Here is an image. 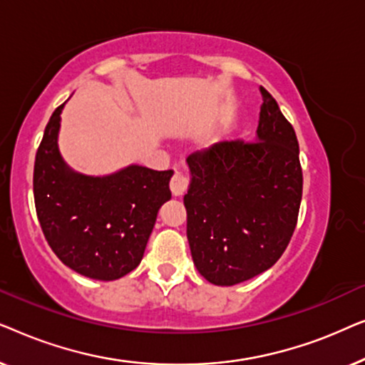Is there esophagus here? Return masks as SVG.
Segmentation results:
<instances>
[{
    "label": "esophagus",
    "mask_w": 365,
    "mask_h": 365,
    "mask_svg": "<svg viewBox=\"0 0 365 365\" xmlns=\"http://www.w3.org/2000/svg\"><path fill=\"white\" fill-rule=\"evenodd\" d=\"M187 186H189V178L186 176V174L181 171H176L173 174L171 182H169V187H171L173 196H176V197L182 196V194L187 191Z\"/></svg>",
    "instance_id": "34e87169"
}]
</instances>
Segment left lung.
I'll return each mask as SVG.
<instances>
[{
	"mask_svg": "<svg viewBox=\"0 0 365 365\" xmlns=\"http://www.w3.org/2000/svg\"><path fill=\"white\" fill-rule=\"evenodd\" d=\"M254 141H222L187 158V241L201 276L234 286L267 271L286 251L302 199L292 124L261 86Z\"/></svg>",
	"mask_w": 365,
	"mask_h": 365,
	"instance_id": "obj_1",
	"label": "left lung"
}]
</instances>
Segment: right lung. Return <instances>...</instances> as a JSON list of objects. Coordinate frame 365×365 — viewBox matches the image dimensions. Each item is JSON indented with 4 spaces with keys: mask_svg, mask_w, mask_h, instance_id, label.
<instances>
[{
    "mask_svg": "<svg viewBox=\"0 0 365 365\" xmlns=\"http://www.w3.org/2000/svg\"><path fill=\"white\" fill-rule=\"evenodd\" d=\"M63 108L49 118L34 159L38 221L63 264L81 276L114 281L141 262L159 207L171 199L173 171L133 164L103 178L74 173L58 149Z\"/></svg>",
    "mask_w": 365,
    "mask_h": 365,
    "instance_id": "obj_1",
    "label": "right lung"
}]
</instances>
